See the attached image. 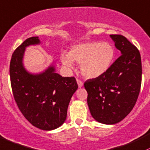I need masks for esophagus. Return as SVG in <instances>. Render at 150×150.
Here are the masks:
<instances>
[{"label": "esophagus", "mask_w": 150, "mask_h": 150, "mask_svg": "<svg viewBox=\"0 0 150 150\" xmlns=\"http://www.w3.org/2000/svg\"><path fill=\"white\" fill-rule=\"evenodd\" d=\"M76 82H77V83H78L79 88H81L82 86H83V82H82L81 81H80L79 79H77Z\"/></svg>", "instance_id": "1"}]
</instances>
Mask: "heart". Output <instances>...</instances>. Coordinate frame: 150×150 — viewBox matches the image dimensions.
<instances>
[{
  "instance_id": "b5f03b06",
  "label": "heart",
  "mask_w": 150,
  "mask_h": 150,
  "mask_svg": "<svg viewBox=\"0 0 150 150\" xmlns=\"http://www.w3.org/2000/svg\"><path fill=\"white\" fill-rule=\"evenodd\" d=\"M115 50L109 42L88 41L78 43L70 48L69 54L60 56L62 64L74 68V62L80 64L82 75L87 79H96L106 74L113 64Z\"/></svg>"
}]
</instances>
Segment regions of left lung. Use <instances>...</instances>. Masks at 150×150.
I'll return each mask as SVG.
<instances>
[{"instance_id":"left-lung-1","label":"left lung","mask_w":150,"mask_h":150,"mask_svg":"<svg viewBox=\"0 0 150 150\" xmlns=\"http://www.w3.org/2000/svg\"><path fill=\"white\" fill-rule=\"evenodd\" d=\"M121 56L104 75L84 83L87 104L95 120L114 125L132 110L142 82V62L138 49L125 36L110 35Z\"/></svg>"}]
</instances>
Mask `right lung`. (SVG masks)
<instances>
[{
	"label": "right lung",
	"instance_id": "1",
	"mask_svg": "<svg viewBox=\"0 0 150 150\" xmlns=\"http://www.w3.org/2000/svg\"><path fill=\"white\" fill-rule=\"evenodd\" d=\"M41 44L38 36L23 41L11 57L10 77L14 99L27 120L33 126L50 131L66 121L72 96L78 88L74 77H62L56 72L54 63L38 74L24 67L26 47Z\"/></svg>",
	"mask_w": 150,
	"mask_h": 150
}]
</instances>
